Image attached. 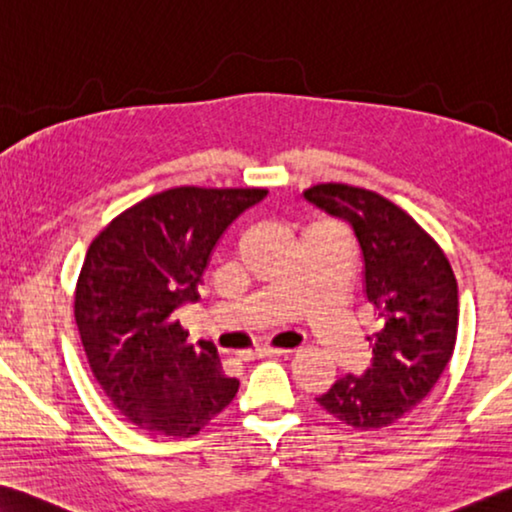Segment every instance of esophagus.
<instances>
[{"label":"esophagus","mask_w":512,"mask_h":512,"mask_svg":"<svg viewBox=\"0 0 512 512\" xmlns=\"http://www.w3.org/2000/svg\"><path fill=\"white\" fill-rule=\"evenodd\" d=\"M289 351L285 348H273V346H257L253 351H246L243 353V358L246 360H255V358H275V355H285Z\"/></svg>","instance_id":"34e87169"}]
</instances>
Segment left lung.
<instances>
[{"mask_svg": "<svg viewBox=\"0 0 512 512\" xmlns=\"http://www.w3.org/2000/svg\"><path fill=\"white\" fill-rule=\"evenodd\" d=\"M303 196L351 223L364 296L383 323L369 337L364 376H342L316 401L346 426L378 431L415 410L449 364L458 337L456 275L431 234L380 193L326 182Z\"/></svg>", "mask_w": 512, "mask_h": 512, "instance_id": "left-lung-1", "label": "left lung"}]
</instances>
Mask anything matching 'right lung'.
I'll list each match as a JSON object with an SVG mask.
<instances>
[{
  "label": "right lung",
  "mask_w": 512,
  "mask_h": 512,
  "mask_svg": "<svg viewBox=\"0 0 512 512\" xmlns=\"http://www.w3.org/2000/svg\"><path fill=\"white\" fill-rule=\"evenodd\" d=\"M266 193L175 186L125 209L88 248L75 289L81 344L113 408L141 431L198 435L237 396L214 344H186L173 312L198 300L216 241Z\"/></svg>",
  "instance_id": "obj_1"
}]
</instances>
